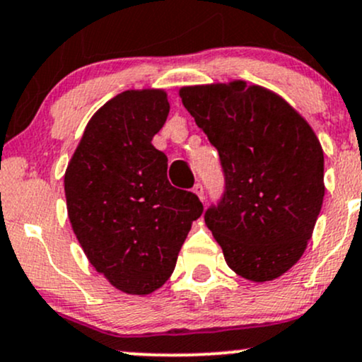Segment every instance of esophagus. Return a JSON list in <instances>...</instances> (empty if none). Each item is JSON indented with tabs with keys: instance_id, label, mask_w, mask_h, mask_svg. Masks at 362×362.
Masks as SVG:
<instances>
[{
	"instance_id": "1",
	"label": "esophagus",
	"mask_w": 362,
	"mask_h": 362,
	"mask_svg": "<svg viewBox=\"0 0 362 362\" xmlns=\"http://www.w3.org/2000/svg\"><path fill=\"white\" fill-rule=\"evenodd\" d=\"M193 193H197V197L202 199V202H205V188H203L202 182H197V185H194Z\"/></svg>"
}]
</instances>
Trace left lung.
Returning a JSON list of instances; mask_svg holds the SVG:
<instances>
[{
	"mask_svg": "<svg viewBox=\"0 0 362 362\" xmlns=\"http://www.w3.org/2000/svg\"><path fill=\"white\" fill-rule=\"evenodd\" d=\"M182 105L218 151L223 197L205 222L228 267L249 281L298 262L324 202V151L281 96L232 81L180 89Z\"/></svg>",
	"mask_w": 362,
	"mask_h": 362,
	"instance_id": "8db88e82",
	"label": "left lung"
}]
</instances>
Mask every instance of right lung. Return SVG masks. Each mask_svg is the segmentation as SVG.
Segmentation results:
<instances>
[{
	"label": "right lung",
	"instance_id": "right-lung-1",
	"mask_svg": "<svg viewBox=\"0 0 362 362\" xmlns=\"http://www.w3.org/2000/svg\"><path fill=\"white\" fill-rule=\"evenodd\" d=\"M169 115L164 89H130L93 115L64 176L67 215L84 254L117 290L148 295L168 281L203 214L168 180L152 146Z\"/></svg>",
	"mask_w": 362,
	"mask_h": 362
}]
</instances>
